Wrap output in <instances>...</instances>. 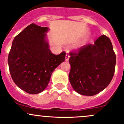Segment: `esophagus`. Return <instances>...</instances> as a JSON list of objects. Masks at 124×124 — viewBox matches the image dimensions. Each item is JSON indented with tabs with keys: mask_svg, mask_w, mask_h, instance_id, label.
Returning <instances> with one entry per match:
<instances>
[{
	"mask_svg": "<svg viewBox=\"0 0 124 124\" xmlns=\"http://www.w3.org/2000/svg\"><path fill=\"white\" fill-rule=\"evenodd\" d=\"M69 57H70V56H69V53H67V52L66 54V58H65L66 60L68 61L69 59Z\"/></svg>",
	"mask_w": 124,
	"mask_h": 124,
	"instance_id": "34e87169",
	"label": "esophagus"
}]
</instances>
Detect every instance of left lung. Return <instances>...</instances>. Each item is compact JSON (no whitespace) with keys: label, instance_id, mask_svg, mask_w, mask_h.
Returning <instances> with one entry per match:
<instances>
[{"label":"left lung","instance_id":"8db88e82","mask_svg":"<svg viewBox=\"0 0 124 124\" xmlns=\"http://www.w3.org/2000/svg\"><path fill=\"white\" fill-rule=\"evenodd\" d=\"M69 55V78L78 93L93 96L109 85L114 75L116 55L108 37L101 36L94 44L85 45Z\"/></svg>","mask_w":124,"mask_h":124}]
</instances>
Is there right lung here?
I'll return each instance as SVG.
<instances>
[{
  "label": "right lung",
  "mask_w": 124,
  "mask_h": 124,
  "mask_svg": "<svg viewBox=\"0 0 124 124\" xmlns=\"http://www.w3.org/2000/svg\"><path fill=\"white\" fill-rule=\"evenodd\" d=\"M48 28L31 24L15 37L8 62L15 84L35 94L48 86L55 69L65 60L66 53L53 54L46 40Z\"/></svg>",
  "instance_id": "add662e5"
}]
</instances>
